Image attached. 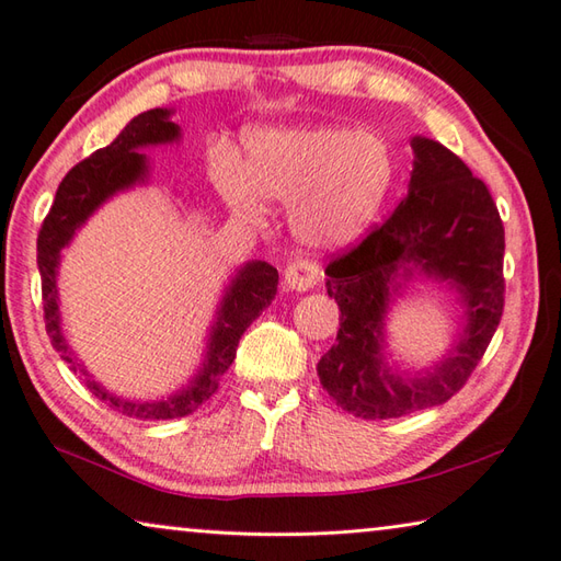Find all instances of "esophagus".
Here are the masks:
<instances>
[{"label": "esophagus", "mask_w": 561, "mask_h": 561, "mask_svg": "<svg viewBox=\"0 0 561 561\" xmlns=\"http://www.w3.org/2000/svg\"><path fill=\"white\" fill-rule=\"evenodd\" d=\"M321 279V270L311 260H294L284 270V284L291 291H309Z\"/></svg>", "instance_id": "1"}]
</instances>
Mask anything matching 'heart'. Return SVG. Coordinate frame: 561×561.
<instances>
[{"label": "heart", "instance_id": "b5f03b06", "mask_svg": "<svg viewBox=\"0 0 561 561\" xmlns=\"http://www.w3.org/2000/svg\"><path fill=\"white\" fill-rule=\"evenodd\" d=\"M245 168L230 164L218 180L224 199L252 224L267 218V202L291 208L304 245L340 250L357 243L377 221L397 184V152L377 134L350 126L260 130L248 142Z\"/></svg>", "mask_w": 561, "mask_h": 561}]
</instances>
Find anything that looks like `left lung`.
<instances>
[{"mask_svg": "<svg viewBox=\"0 0 561 561\" xmlns=\"http://www.w3.org/2000/svg\"><path fill=\"white\" fill-rule=\"evenodd\" d=\"M411 148L409 196L325 267L340 328L316 369L340 409L367 421L401 419L453 399L484 357L503 313L506 238L486 184L437 140L415 136ZM415 273L460 294L466 328L437 366L405 376L382 357V321Z\"/></svg>", "mask_w": 561, "mask_h": 561, "instance_id": "8db88e82", "label": "left lung"}]
</instances>
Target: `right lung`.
Listing matches in <instances>:
<instances>
[{
	"label": "right lung",
	"mask_w": 561,
	"mask_h": 561,
	"mask_svg": "<svg viewBox=\"0 0 561 561\" xmlns=\"http://www.w3.org/2000/svg\"><path fill=\"white\" fill-rule=\"evenodd\" d=\"M172 108H150L136 118H130L114 142L99 148L90 158L77 162L65 174L46 221L38 233V272L43 289V311H46V331L53 347L68 362V367L80 375L84 387L99 401H106L118 413L140 421H170L184 419L194 413L202 403L214 397L218 381L233 365L238 340L248 331V325L267 309L274 294H277L279 274L262 260L245 262L230 279L221 306L216 311V321L208 333L206 353L199 371L184 389L174 391L172 397L160 401H130L106 391L102 383L94 381L84 362L75 355L62 335L60 304H58V267L62 248L70 245L77 228L87 224L99 206L114 194L126 192L136 184H146L150 174V162L142 148L178 142L182 138L180 126L170 118Z\"/></svg>",
	"instance_id": "add662e5"
}]
</instances>
